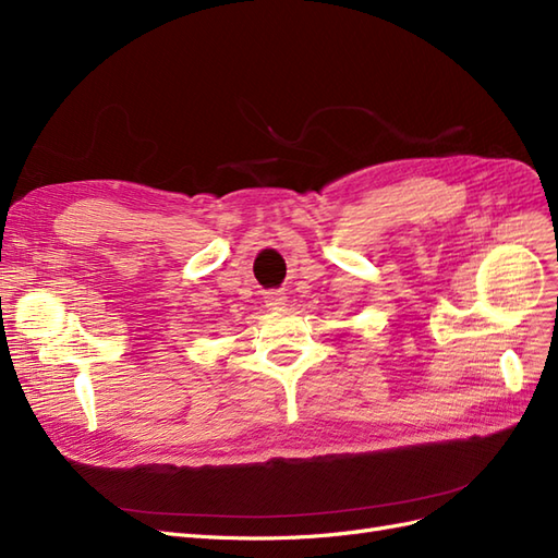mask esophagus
<instances>
[{
	"mask_svg": "<svg viewBox=\"0 0 558 558\" xmlns=\"http://www.w3.org/2000/svg\"><path fill=\"white\" fill-rule=\"evenodd\" d=\"M265 305H267L269 310H283V305H286V293H281V291H269V293L265 295Z\"/></svg>",
	"mask_w": 558,
	"mask_h": 558,
	"instance_id": "esophagus-1",
	"label": "esophagus"
}]
</instances>
